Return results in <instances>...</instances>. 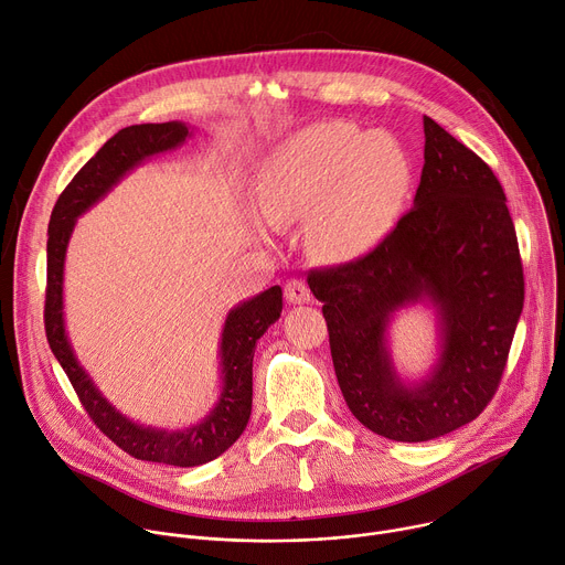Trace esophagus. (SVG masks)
Instances as JSON below:
<instances>
[{
    "instance_id": "34e87169",
    "label": "esophagus",
    "mask_w": 565,
    "mask_h": 565,
    "mask_svg": "<svg viewBox=\"0 0 565 565\" xmlns=\"http://www.w3.org/2000/svg\"><path fill=\"white\" fill-rule=\"evenodd\" d=\"M284 295L290 303H306L311 301V290L309 286H306L303 279H290L286 286H284Z\"/></svg>"
}]
</instances>
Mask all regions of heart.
Wrapping results in <instances>:
<instances>
[{
  "label": "heart",
  "instance_id": "1",
  "mask_svg": "<svg viewBox=\"0 0 565 565\" xmlns=\"http://www.w3.org/2000/svg\"><path fill=\"white\" fill-rule=\"evenodd\" d=\"M409 184L413 162L396 137L324 121L270 152L254 202L275 230L306 218L311 252L324 262H344L387 234Z\"/></svg>",
  "mask_w": 565,
  "mask_h": 565
}]
</instances>
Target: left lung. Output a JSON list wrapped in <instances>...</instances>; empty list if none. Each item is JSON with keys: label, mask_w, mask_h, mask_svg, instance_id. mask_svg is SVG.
Here are the masks:
<instances>
[{"label": "left lung", "mask_w": 565, "mask_h": 565, "mask_svg": "<svg viewBox=\"0 0 565 565\" xmlns=\"http://www.w3.org/2000/svg\"><path fill=\"white\" fill-rule=\"evenodd\" d=\"M415 204L367 256L311 270L351 415L394 441H428L473 422L498 390L525 281L504 191L471 148L424 117ZM413 305L436 316L438 355L419 380L393 365L388 329Z\"/></svg>", "instance_id": "8db88e82"}]
</instances>
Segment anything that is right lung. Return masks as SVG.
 Returning a JSON list of instances; mask_svg holds the SVG:
<instances>
[{
  "instance_id": "obj_1",
  "label": "right lung",
  "mask_w": 565,
  "mask_h": 565,
  "mask_svg": "<svg viewBox=\"0 0 565 565\" xmlns=\"http://www.w3.org/2000/svg\"><path fill=\"white\" fill-rule=\"evenodd\" d=\"M193 135L184 121L141 124L119 130L74 175L49 221L44 331L51 351L72 381L92 422L119 448L143 461L169 467H200L223 455L245 430L252 413V361L256 340L281 316V288L273 286L232 306L218 342L221 394L198 424L169 430L143 426L117 409L81 365L65 327V259L76 221L106 198L130 171L160 152L182 146Z\"/></svg>"
}]
</instances>
